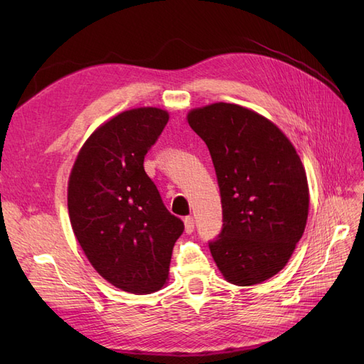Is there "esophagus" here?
I'll return each mask as SVG.
<instances>
[{
	"label": "esophagus",
	"instance_id": "34e87169",
	"mask_svg": "<svg viewBox=\"0 0 364 364\" xmlns=\"http://www.w3.org/2000/svg\"><path fill=\"white\" fill-rule=\"evenodd\" d=\"M183 225H185V232L186 234H191L194 230V220L193 217H185L183 218Z\"/></svg>",
	"mask_w": 364,
	"mask_h": 364
}]
</instances>
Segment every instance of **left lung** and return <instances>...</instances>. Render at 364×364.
Segmentation results:
<instances>
[{
  "instance_id": "8db88e82",
  "label": "left lung",
  "mask_w": 364,
  "mask_h": 364,
  "mask_svg": "<svg viewBox=\"0 0 364 364\" xmlns=\"http://www.w3.org/2000/svg\"><path fill=\"white\" fill-rule=\"evenodd\" d=\"M190 127L211 153L223 229L209 243L223 278L261 284L287 266L310 208L306 173L291 141L266 117L234 103L191 109Z\"/></svg>"
}]
</instances>
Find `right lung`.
<instances>
[{
  "instance_id": "right-lung-1",
  "label": "right lung",
  "mask_w": 364,
  "mask_h": 364,
  "mask_svg": "<svg viewBox=\"0 0 364 364\" xmlns=\"http://www.w3.org/2000/svg\"><path fill=\"white\" fill-rule=\"evenodd\" d=\"M168 118L147 106L107 119L85 141L68 181L70 222L87 261L114 287L134 294L167 284L183 232L144 171L146 153Z\"/></svg>"
}]
</instances>
